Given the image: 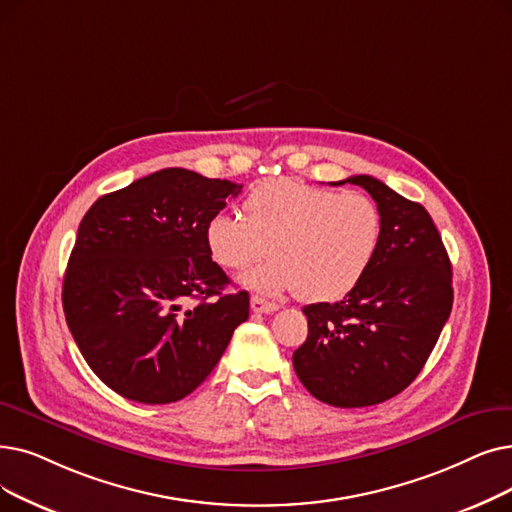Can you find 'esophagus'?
I'll list each match as a JSON object with an SVG mask.
<instances>
[{
	"label": "esophagus",
	"mask_w": 512,
	"mask_h": 512,
	"mask_svg": "<svg viewBox=\"0 0 512 512\" xmlns=\"http://www.w3.org/2000/svg\"><path fill=\"white\" fill-rule=\"evenodd\" d=\"M251 309L255 311V314H272V311L278 309V305L265 301L261 297H251Z\"/></svg>",
	"instance_id": "34e87169"
}]
</instances>
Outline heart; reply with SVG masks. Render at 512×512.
I'll return each mask as SVG.
<instances>
[{
	"mask_svg": "<svg viewBox=\"0 0 512 512\" xmlns=\"http://www.w3.org/2000/svg\"><path fill=\"white\" fill-rule=\"evenodd\" d=\"M205 249L228 272L261 295L297 293L309 303L349 295L368 274L383 240V215L368 194L335 192L293 177L268 180L242 198V219L213 213L203 230Z\"/></svg>",
	"mask_w": 512,
	"mask_h": 512,
	"instance_id": "heart-1",
	"label": "heart"
}]
</instances>
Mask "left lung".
<instances>
[{"mask_svg":"<svg viewBox=\"0 0 512 512\" xmlns=\"http://www.w3.org/2000/svg\"><path fill=\"white\" fill-rule=\"evenodd\" d=\"M345 182L379 205L381 249L341 301L303 307L307 339L293 366L320 402L364 408L402 393L429 360L452 311V263L425 207L370 175Z\"/></svg>","mask_w":512,"mask_h":512,"instance_id":"obj_1","label":"left lung"}]
</instances>
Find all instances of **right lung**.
<instances>
[{
	"label": "right lung",
	"instance_id": "obj_1",
	"mask_svg": "<svg viewBox=\"0 0 512 512\" xmlns=\"http://www.w3.org/2000/svg\"><path fill=\"white\" fill-rule=\"evenodd\" d=\"M240 188L171 167L83 215L62 284L66 324L98 379L131 402L192 393L249 318V293H224L230 278L203 240L207 219Z\"/></svg>",
	"mask_w": 512,
	"mask_h": 512
}]
</instances>
